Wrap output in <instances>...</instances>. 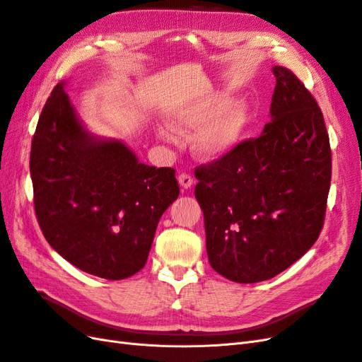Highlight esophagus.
<instances>
[{
    "label": "esophagus",
    "instance_id": "1",
    "mask_svg": "<svg viewBox=\"0 0 362 362\" xmlns=\"http://www.w3.org/2000/svg\"><path fill=\"white\" fill-rule=\"evenodd\" d=\"M178 182H180V185H181L182 189L187 190V189H190V187H192L194 181H193V178L190 177V175H187V173H181L180 177H178Z\"/></svg>",
    "mask_w": 362,
    "mask_h": 362
}]
</instances>
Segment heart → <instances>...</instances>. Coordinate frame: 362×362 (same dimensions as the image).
I'll list each match as a JSON object with an SVG mask.
<instances>
[{"instance_id":"heart-1","label":"heart","mask_w":362,"mask_h":362,"mask_svg":"<svg viewBox=\"0 0 362 362\" xmlns=\"http://www.w3.org/2000/svg\"><path fill=\"white\" fill-rule=\"evenodd\" d=\"M222 105V98H210L180 105L169 116L170 127L178 133L200 127L192 139V149L206 161H217L231 154L242 140L249 119V108L245 103L234 101ZM160 136L169 139L166 131H160Z\"/></svg>"}]
</instances>
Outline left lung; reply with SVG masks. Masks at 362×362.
<instances>
[{"mask_svg": "<svg viewBox=\"0 0 362 362\" xmlns=\"http://www.w3.org/2000/svg\"><path fill=\"white\" fill-rule=\"evenodd\" d=\"M276 76L270 122L222 160L196 168L211 267L238 284L270 279L319 238L331 185L323 115L291 71Z\"/></svg>", "mask_w": 362, "mask_h": 362, "instance_id": "1", "label": "left lung"}]
</instances>
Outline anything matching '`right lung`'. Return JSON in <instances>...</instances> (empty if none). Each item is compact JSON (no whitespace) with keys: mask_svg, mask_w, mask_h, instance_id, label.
I'll return each instance as SVG.
<instances>
[{"mask_svg":"<svg viewBox=\"0 0 362 362\" xmlns=\"http://www.w3.org/2000/svg\"><path fill=\"white\" fill-rule=\"evenodd\" d=\"M35 210L72 266L117 281L144 269L160 217L178 198L172 168L140 163L122 140L90 133L59 83L31 141Z\"/></svg>","mask_w":362,"mask_h":362,"instance_id":"obj_1","label":"right lung"}]
</instances>
